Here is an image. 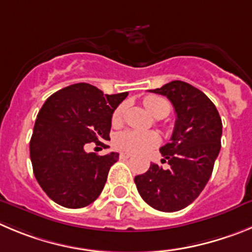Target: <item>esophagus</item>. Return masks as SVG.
<instances>
[{
  "instance_id": "34e87169",
  "label": "esophagus",
  "mask_w": 252,
  "mask_h": 252,
  "mask_svg": "<svg viewBox=\"0 0 252 252\" xmlns=\"http://www.w3.org/2000/svg\"><path fill=\"white\" fill-rule=\"evenodd\" d=\"M131 156H132V154H130V152H121V154H120V158H121V160L130 158Z\"/></svg>"
}]
</instances>
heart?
<instances>
[{
    "label": "heart",
    "instance_id": "1",
    "mask_svg": "<svg viewBox=\"0 0 252 252\" xmlns=\"http://www.w3.org/2000/svg\"><path fill=\"white\" fill-rule=\"evenodd\" d=\"M144 105L147 108L150 114L155 117L162 116L165 117L168 115L171 106L166 98L156 94H150L144 98ZM125 114V105H120L112 114V125L117 126L122 122ZM160 144V136L152 131H135L126 130L124 132H120L115 137V146L122 151L128 152H145L152 147L158 146Z\"/></svg>",
    "mask_w": 252,
    "mask_h": 252
}]
</instances>
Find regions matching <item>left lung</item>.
Wrapping results in <instances>:
<instances>
[{
	"mask_svg": "<svg viewBox=\"0 0 252 252\" xmlns=\"http://www.w3.org/2000/svg\"><path fill=\"white\" fill-rule=\"evenodd\" d=\"M150 91L166 96L176 112L171 140L160 149L162 162L170 166L165 170L151 163L135 177V184L151 207L179 211L195 201L211 177L221 149L222 122L212 101L188 82L171 81Z\"/></svg>",
	"mask_w": 252,
	"mask_h": 252,
	"instance_id": "left-lung-1",
	"label": "left lung"
}]
</instances>
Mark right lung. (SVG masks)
<instances>
[{
  "label": "right lung",
  "instance_id": "right-lung-1",
  "mask_svg": "<svg viewBox=\"0 0 252 252\" xmlns=\"http://www.w3.org/2000/svg\"><path fill=\"white\" fill-rule=\"evenodd\" d=\"M127 94H105L81 82L45 101L34 122L30 158L37 182L56 204L81 209L102 192L119 154H87L85 146L91 142L107 146L102 140H110L112 114Z\"/></svg>",
  "mask_w": 252,
  "mask_h": 252
}]
</instances>
